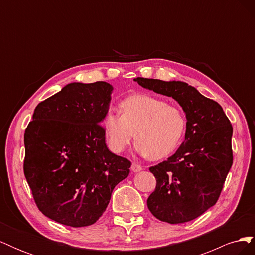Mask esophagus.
<instances>
[{"mask_svg":"<svg viewBox=\"0 0 255 255\" xmlns=\"http://www.w3.org/2000/svg\"><path fill=\"white\" fill-rule=\"evenodd\" d=\"M130 168H132L133 172H139V171L142 170V167L139 164H136V163H133L132 167H130Z\"/></svg>","mask_w":255,"mask_h":255,"instance_id":"34e87169","label":"esophagus"}]
</instances>
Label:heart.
<instances>
[{"mask_svg":"<svg viewBox=\"0 0 255 255\" xmlns=\"http://www.w3.org/2000/svg\"><path fill=\"white\" fill-rule=\"evenodd\" d=\"M119 114L107 112L102 120L106 144L116 154L128 148L134 132L136 152L161 159L177 148L186 128V117L179 106L152 95L136 94L123 99Z\"/></svg>","mask_w":255,"mask_h":255,"instance_id":"b5f03b06","label":"heart"}]
</instances>
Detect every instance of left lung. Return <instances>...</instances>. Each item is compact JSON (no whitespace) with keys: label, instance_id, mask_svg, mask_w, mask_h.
<instances>
[{"label":"left lung","instance_id":"obj_1","mask_svg":"<svg viewBox=\"0 0 255 255\" xmlns=\"http://www.w3.org/2000/svg\"><path fill=\"white\" fill-rule=\"evenodd\" d=\"M141 87L171 97L186 115L185 139L172 156L150 168L156 187L146 200L154 217L171 225L215 205L233 164V128L222 107L187 83L137 78Z\"/></svg>","mask_w":255,"mask_h":255}]
</instances>
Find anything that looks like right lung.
Masks as SVG:
<instances>
[{
    "label": "right lung",
    "instance_id": "obj_1",
    "mask_svg": "<svg viewBox=\"0 0 255 255\" xmlns=\"http://www.w3.org/2000/svg\"><path fill=\"white\" fill-rule=\"evenodd\" d=\"M113 86L70 83L36 106L24 133V175L39 211L61 225L101 217L130 161L112 153L101 126Z\"/></svg>",
    "mask_w": 255,
    "mask_h": 255
}]
</instances>
